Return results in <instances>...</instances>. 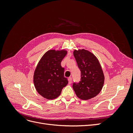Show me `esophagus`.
<instances>
[{
	"label": "esophagus",
	"mask_w": 133,
	"mask_h": 133,
	"mask_svg": "<svg viewBox=\"0 0 133 133\" xmlns=\"http://www.w3.org/2000/svg\"><path fill=\"white\" fill-rule=\"evenodd\" d=\"M68 82H69V84H70L72 83V78H68Z\"/></svg>",
	"instance_id": "esophagus-1"
}]
</instances>
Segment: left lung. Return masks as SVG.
Wrapping results in <instances>:
<instances>
[{
    "label": "left lung",
    "mask_w": 133,
    "mask_h": 133,
    "mask_svg": "<svg viewBox=\"0 0 133 133\" xmlns=\"http://www.w3.org/2000/svg\"><path fill=\"white\" fill-rule=\"evenodd\" d=\"M73 54L81 71V80L78 84H73V89L79 99H90L99 94L104 85L102 68L98 58L89 51L74 50Z\"/></svg>",
    "instance_id": "1"
}]
</instances>
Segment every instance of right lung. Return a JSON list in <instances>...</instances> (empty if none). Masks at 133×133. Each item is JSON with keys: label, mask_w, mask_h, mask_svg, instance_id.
<instances>
[{"label": "right lung", "mask_w": 133, "mask_h": 133, "mask_svg": "<svg viewBox=\"0 0 133 133\" xmlns=\"http://www.w3.org/2000/svg\"><path fill=\"white\" fill-rule=\"evenodd\" d=\"M65 50L47 51L36 67L33 82L38 93L48 100L58 98L68 83L64 77V68L61 62L67 54Z\"/></svg>", "instance_id": "obj_1"}]
</instances>
